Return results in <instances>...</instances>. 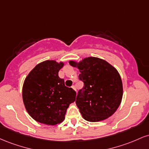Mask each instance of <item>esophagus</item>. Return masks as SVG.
<instances>
[{
	"label": "esophagus",
	"instance_id": "esophagus-1",
	"mask_svg": "<svg viewBox=\"0 0 149 149\" xmlns=\"http://www.w3.org/2000/svg\"><path fill=\"white\" fill-rule=\"evenodd\" d=\"M71 88H72L73 90L76 92V86H75V85H72V86H71Z\"/></svg>",
	"mask_w": 149,
	"mask_h": 149
}]
</instances>
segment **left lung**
Wrapping results in <instances>:
<instances>
[{
	"label": "left lung",
	"instance_id": "8db88e82",
	"mask_svg": "<svg viewBox=\"0 0 149 149\" xmlns=\"http://www.w3.org/2000/svg\"><path fill=\"white\" fill-rule=\"evenodd\" d=\"M79 69L84 87L76 97V104L82 116L89 122L107 119L116 111L123 94L118 71L107 61L98 57H85L79 62L69 61Z\"/></svg>",
	"mask_w": 149,
	"mask_h": 149
}]
</instances>
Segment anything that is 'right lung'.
Instances as JSON below:
<instances>
[{"label": "right lung", "mask_w": 149, "mask_h": 149, "mask_svg": "<svg viewBox=\"0 0 149 149\" xmlns=\"http://www.w3.org/2000/svg\"><path fill=\"white\" fill-rule=\"evenodd\" d=\"M62 61L46 60L38 64L26 77L22 99L26 111L37 122L48 125L59 124L66 110L76 100V93L65 86L58 76Z\"/></svg>", "instance_id": "1"}]
</instances>
